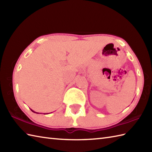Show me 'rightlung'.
<instances>
[{"label":"right lung","mask_w":152,"mask_h":152,"mask_svg":"<svg viewBox=\"0 0 152 152\" xmlns=\"http://www.w3.org/2000/svg\"><path fill=\"white\" fill-rule=\"evenodd\" d=\"M31 111H32V112H34V113H37V114H39V113H37V112H34L33 110H31Z\"/></svg>","instance_id":"right-lung-1"}]
</instances>
